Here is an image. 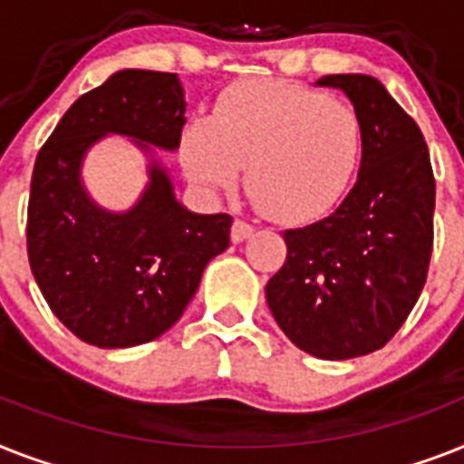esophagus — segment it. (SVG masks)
Returning <instances> with one entry per match:
<instances>
[{
    "mask_svg": "<svg viewBox=\"0 0 464 464\" xmlns=\"http://www.w3.org/2000/svg\"><path fill=\"white\" fill-rule=\"evenodd\" d=\"M252 231H255V228H252V224H247V221H243V219H236L231 226V240L233 243H243V240L250 238Z\"/></svg>",
    "mask_w": 464,
    "mask_h": 464,
    "instance_id": "esophagus-1",
    "label": "esophagus"
}]
</instances>
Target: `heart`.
<instances>
[{"label": "heart", "instance_id": "1", "mask_svg": "<svg viewBox=\"0 0 464 464\" xmlns=\"http://www.w3.org/2000/svg\"><path fill=\"white\" fill-rule=\"evenodd\" d=\"M364 130L350 104L285 81L226 90L195 116L180 160L199 190L228 193L243 167L247 193L278 224H307L341 202L362 160Z\"/></svg>", "mask_w": 464, "mask_h": 464}]
</instances>
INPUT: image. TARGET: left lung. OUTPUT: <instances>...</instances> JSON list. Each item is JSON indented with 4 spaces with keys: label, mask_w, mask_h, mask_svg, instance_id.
Here are the masks:
<instances>
[{
    "label": "left lung",
    "mask_w": 464,
    "mask_h": 464,
    "mask_svg": "<svg viewBox=\"0 0 464 464\" xmlns=\"http://www.w3.org/2000/svg\"><path fill=\"white\" fill-rule=\"evenodd\" d=\"M360 114L362 161L353 190L326 219L284 233V266L266 303L285 336L322 360L383 348L427 284L436 180L412 116L362 73L324 75Z\"/></svg>",
    "instance_id": "1"
}]
</instances>
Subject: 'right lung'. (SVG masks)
I'll return each instance as SVG.
<instances>
[{"mask_svg":"<svg viewBox=\"0 0 464 464\" xmlns=\"http://www.w3.org/2000/svg\"><path fill=\"white\" fill-rule=\"evenodd\" d=\"M176 73L128 69L71 104L37 152L28 199V262L49 310L97 348H130L179 322L207 262L231 243L228 214H193L152 161L133 209L88 198L81 161L102 135L176 150L186 123ZM146 145L142 146L141 142Z\"/></svg>","mask_w":464,"mask_h":464,"instance_id":"obj_1","label":"right lung"}]
</instances>
